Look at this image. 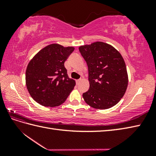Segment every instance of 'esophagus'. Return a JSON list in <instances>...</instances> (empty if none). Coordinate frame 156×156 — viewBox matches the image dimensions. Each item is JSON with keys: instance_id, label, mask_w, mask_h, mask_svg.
Returning <instances> with one entry per match:
<instances>
[{"instance_id": "1", "label": "esophagus", "mask_w": 156, "mask_h": 156, "mask_svg": "<svg viewBox=\"0 0 156 156\" xmlns=\"http://www.w3.org/2000/svg\"><path fill=\"white\" fill-rule=\"evenodd\" d=\"M81 81H82V79H78V80H76V83H77V84H79Z\"/></svg>"}]
</instances>
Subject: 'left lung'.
Here are the masks:
<instances>
[{
  "label": "left lung",
  "instance_id": "obj_1",
  "mask_svg": "<svg viewBox=\"0 0 156 156\" xmlns=\"http://www.w3.org/2000/svg\"><path fill=\"white\" fill-rule=\"evenodd\" d=\"M88 66L90 88L82 94L84 101L97 109L113 107L123 97L128 75L123 58L117 49L101 41L79 48Z\"/></svg>",
  "mask_w": 156,
  "mask_h": 156
}]
</instances>
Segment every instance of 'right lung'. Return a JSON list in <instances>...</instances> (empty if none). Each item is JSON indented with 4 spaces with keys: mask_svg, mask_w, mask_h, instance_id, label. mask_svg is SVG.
I'll return each mask as SVG.
<instances>
[{
    "mask_svg": "<svg viewBox=\"0 0 156 156\" xmlns=\"http://www.w3.org/2000/svg\"><path fill=\"white\" fill-rule=\"evenodd\" d=\"M74 48L51 44L39 51L29 62L25 81L31 97L48 107L64 103L74 89L76 82L69 78L64 62Z\"/></svg>",
    "mask_w": 156,
    "mask_h": 156,
    "instance_id": "1",
    "label": "right lung"
}]
</instances>
